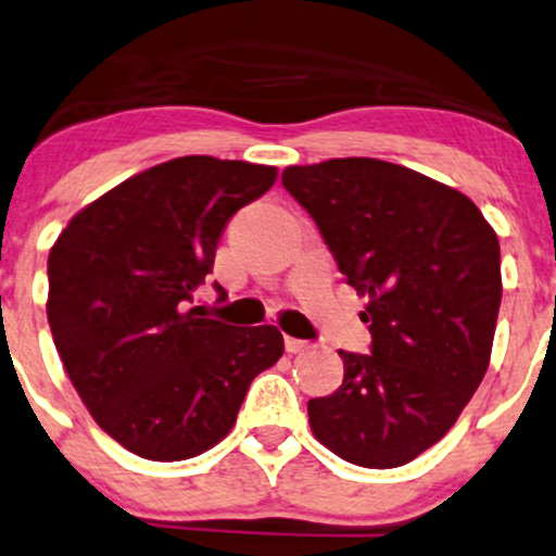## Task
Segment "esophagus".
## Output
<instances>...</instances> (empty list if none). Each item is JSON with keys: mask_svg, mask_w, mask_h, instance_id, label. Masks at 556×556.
Segmentation results:
<instances>
[{"mask_svg": "<svg viewBox=\"0 0 556 556\" xmlns=\"http://www.w3.org/2000/svg\"><path fill=\"white\" fill-rule=\"evenodd\" d=\"M285 349H287V354H305V351H311L313 346L307 341H300V339H292V336H287Z\"/></svg>", "mask_w": 556, "mask_h": 556, "instance_id": "obj_1", "label": "esophagus"}]
</instances>
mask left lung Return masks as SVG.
<instances>
[{
  "instance_id": "obj_1",
  "label": "left lung",
  "mask_w": 556,
  "mask_h": 556,
  "mask_svg": "<svg viewBox=\"0 0 556 556\" xmlns=\"http://www.w3.org/2000/svg\"><path fill=\"white\" fill-rule=\"evenodd\" d=\"M282 185L367 298L371 354L339 351L343 382L307 403L313 435L369 469L403 467L480 388L501 311V243L467 194L379 159L287 166Z\"/></svg>"
}]
</instances>
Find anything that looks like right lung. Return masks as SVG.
I'll return each instance as SVG.
<instances>
[{
    "label": "right lung",
    "instance_id": "right-lung-1",
    "mask_svg": "<svg viewBox=\"0 0 556 556\" xmlns=\"http://www.w3.org/2000/svg\"><path fill=\"white\" fill-rule=\"evenodd\" d=\"M277 166L181 156L79 210L48 254V323L91 418L128 452L181 462L226 439L279 328H241L189 307L238 210Z\"/></svg>",
    "mask_w": 556,
    "mask_h": 556
}]
</instances>
